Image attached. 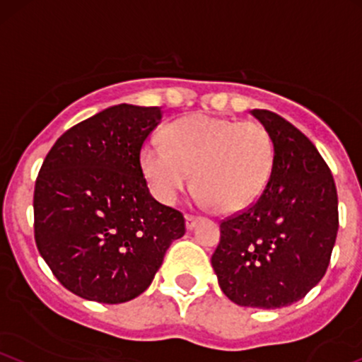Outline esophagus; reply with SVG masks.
Segmentation results:
<instances>
[{"label": "esophagus", "instance_id": "1", "mask_svg": "<svg viewBox=\"0 0 362 362\" xmlns=\"http://www.w3.org/2000/svg\"><path fill=\"white\" fill-rule=\"evenodd\" d=\"M199 222H201V220L196 218V216H192V215L185 216V227H187V230H192L194 227H196Z\"/></svg>", "mask_w": 362, "mask_h": 362}]
</instances>
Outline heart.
Masks as SVG:
<instances>
[{
  "label": "heart",
  "mask_w": 362,
  "mask_h": 362,
  "mask_svg": "<svg viewBox=\"0 0 362 362\" xmlns=\"http://www.w3.org/2000/svg\"><path fill=\"white\" fill-rule=\"evenodd\" d=\"M168 139L151 136L140 154L144 175L161 203L180 197L194 170L197 203L222 213L248 210L267 187L274 144L262 124L197 114L177 121Z\"/></svg>",
  "instance_id": "heart-1"
}]
</instances>
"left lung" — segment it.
Returning a JSON list of instances; mask_svg holds the SVG:
<instances>
[{
  "label": "left lung",
  "mask_w": 362,
  "mask_h": 362,
  "mask_svg": "<svg viewBox=\"0 0 362 362\" xmlns=\"http://www.w3.org/2000/svg\"><path fill=\"white\" fill-rule=\"evenodd\" d=\"M251 114L272 139L271 178L253 206L220 223L211 265L234 303L281 309L302 300L326 274L338 232L337 187L298 128L265 109Z\"/></svg>",
  "instance_id": "left-lung-1"
}]
</instances>
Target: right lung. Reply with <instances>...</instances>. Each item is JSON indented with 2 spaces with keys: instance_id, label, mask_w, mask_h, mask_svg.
<instances>
[{
  "instance_id": "right-lung-1",
  "label": "right lung",
  "mask_w": 362,
  "mask_h": 362,
  "mask_svg": "<svg viewBox=\"0 0 362 362\" xmlns=\"http://www.w3.org/2000/svg\"><path fill=\"white\" fill-rule=\"evenodd\" d=\"M163 112L112 105L67 130L45 158L34 187V238L53 276L81 298H136L185 234L184 215L151 196L140 166Z\"/></svg>"
}]
</instances>
